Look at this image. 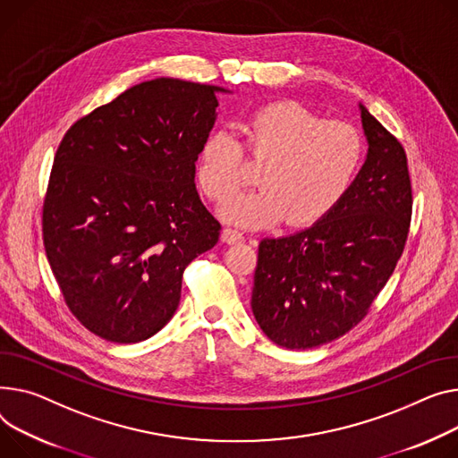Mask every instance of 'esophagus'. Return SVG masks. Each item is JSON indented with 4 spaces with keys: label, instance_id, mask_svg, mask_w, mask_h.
I'll list each match as a JSON object with an SVG mask.
<instances>
[{
    "label": "esophagus",
    "instance_id": "esophagus-1",
    "mask_svg": "<svg viewBox=\"0 0 458 458\" xmlns=\"http://www.w3.org/2000/svg\"><path fill=\"white\" fill-rule=\"evenodd\" d=\"M223 241L228 242V245H235V242L245 241V235H242V233L237 232V230H233V228H225V230H223Z\"/></svg>",
    "mask_w": 458,
    "mask_h": 458
}]
</instances>
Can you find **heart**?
<instances>
[{"label":"heart","mask_w":458,"mask_h":458,"mask_svg":"<svg viewBox=\"0 0 458 458\" xmlns=\"http://www.w3.org/2000/svg\"><path fill=\"white\" fill-rule=\"evenodd\" d=\"M247 147L256 160H267L258 190L232 197L223 219L267 228L287 219L310 226L341 204L359 174L364 141L357 129L326 121L296 101H280L258 110L245 125ZM242 145L228 131H211L197 155V180L211 200L228 199L241 184Z\"/></svg>","instance_id":"heart-1"}]
</instances>
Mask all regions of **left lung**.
<instances>
[{"label": "left lung", "mask_w": 458, "mask_h": 458, "mask_svg": "<svg viewBox=\"0 0 458 458\" xmlns=\"http://www.w3.org/2000/svg\"><path fill=\"white\" fill-rule=\"evenodd\" d=\"M359 114L369 152L341 204L306 230L259 242L252 313L287 350L322 346L357 326L405 249L412 213L405 150L360 103Z\"/></svg>", "instance_id": "left-lung-1"}]
</instances>
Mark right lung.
Returning a JSON list of instances; mask_svg holds the SVG:
<instances>
[{"label":"right lung","instance_id":"obj_1","mask_svg":"<svg viewBox=\"0 0 458 458\" xmlns=\"http://www.w3.org/2000/svg\"><path fill=\"white\" fill-rule=\"evenodd\" d=\"M221 86L158 77L79 119L60 141L44 200V247L79 322L141 343L174 315L184 268L219 241L195 188Z\"/></svg>","mask_w":458,"mask_h":458}]
</instances>
